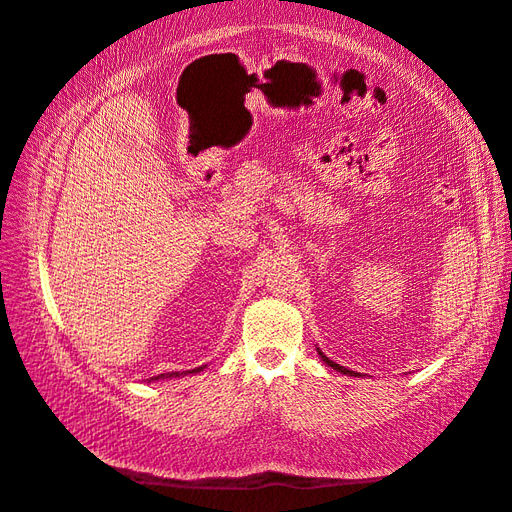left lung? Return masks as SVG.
I'll return each instance as SVG.
<instances>
[{
    "label": "left lung",
    "mask_w": 512,
    "mask_h": 512,
    "mask_svg": "<svg viewBox=\"0 0 512 512\" xmlns=\"http://www.w3.org/2000/svg\"><path fill=\"white\" fill-rule=\"evenodd\" d=\"M318 353H320V358H323V362H325V364H329L331 368H334V371H338V373H344V375H353V377H358V375H360V373H355V371H349L347 366H340V364H336L334 360H329L323 351H318Z\"/></svg>",
    "instance_id": "8db88e82"
}]
</instances>
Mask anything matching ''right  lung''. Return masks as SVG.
<instances>
[{
	"mask_svg": "<svg viewBox=\"0 0 512 512\" xmlns=\"http://www.w3.org/2000/svg\"><path fill=\"white\" fill-rule=\"evenodd\" d=\"M202 368V366H200ZM200 368H194V371H185V373H161V375H157V377H150V379H172V377H178V375H187V373H198Z\"/></svg>",
	"mask_w": 512,
	"mask_h": 512,
	"instance_id": "add662e5",
	"label": "right lung"
}]
</instances>
